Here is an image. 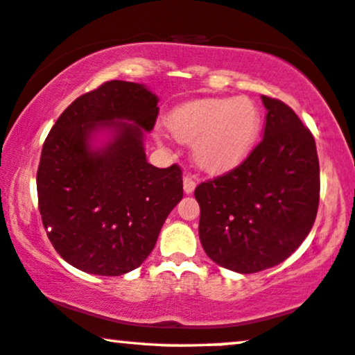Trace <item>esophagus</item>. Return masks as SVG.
<instances>
[{
  "mask_svg": "<svg viewBox=\"0 0 355 355\" xmlns=\"http://www.w3.org/2000/svg\"><path fill=\"white\" fill-rule=\"evenodd\" d=\"M195 188H196V182L193 180V177L185 175V177H183V191H185L187 195H191V193L195 191Z\"/></svg>",
  "mask_w": 355,
  "mask_h": 355,
  "instance_id": "obj_1",
  "label": "esophagus"
}]
</instances>
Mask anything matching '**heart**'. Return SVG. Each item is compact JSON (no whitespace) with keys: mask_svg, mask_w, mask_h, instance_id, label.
<instances>
[{"mask_svg":"<svg viewBox=\"0 0 355 355\" xmlns=\"http://www.w3.org/2000/svg\"><path fill=\"white\" fill-rule=\"evenodd\" d=\"M259 112L250 98H198L170 112L167 128L177 141L193 144V159L205 172L237 168L257 144ZM160 128L159 138L168 139Z\"/></svg>","mask_w":355,"mask_h":355,"instance_id":"obj_1","label":"heart"}]
</instances>
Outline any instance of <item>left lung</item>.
Here are the masks:
<instances>
[{
  "label": "left lung",
  "mask_w": 355,
  "mask_h": 355,
  "mask_svg": "<svg viewBox=\"0 0 355 355\" xmlns=\"http://www.w3.org/2000/svg\"><path fill=\"white\" fill-rule=\"evenodd\" d=\"M261 101L268 110L261 143L232 172L195 190L202 248L240 274L289 258L310 234L320 201L313 136L284 102Z\"/></svg>",
  "instance_id": "obj_1"
}]
</instances>
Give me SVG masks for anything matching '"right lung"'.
Instances as JSON below:
<instances>
[{
    "label": "right lung",
    "instance_id": "1",
    "mask_svg": "<svg viewBox=\"0 0 355 355\" xmlns=\"http://www.w3.org/2000/svg\"><path fill=\"white\" fill-rule=\"evenodd\" d=\"M159 97L144 84L108 81L78 97L46 136L37 172L51 245L71 266L121 276L149 257L183 198L178 165L146 159Z\"/></svg>",
    "mask_w": 355,
    "mask_h": 355
}]
</instances>
